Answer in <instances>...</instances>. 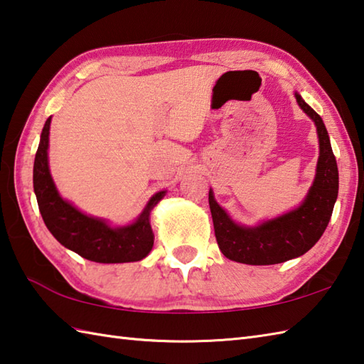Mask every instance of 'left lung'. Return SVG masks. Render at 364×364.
Instances as JSON below:
<instances>
[{"label": "left lung", "mask_w": 364, "mask_h": 364, "mask_svg": "<svg viewBox=\"0 0 364 364\" xmlns=\"http://www.w3.org/2000/svg\"><path fill=\"white\" fill-rule=\"evenodd\" d=\"M299 107L313 119L318 138L316 176L305 199L279 217L245 226L231 218L209 190V205L218 247L231 261L248 265H272L299 257L314 247L331 218L339 188L336 159L322 117L295 92Z\"/></svg>", "instance_id": "1"}]
</instances>
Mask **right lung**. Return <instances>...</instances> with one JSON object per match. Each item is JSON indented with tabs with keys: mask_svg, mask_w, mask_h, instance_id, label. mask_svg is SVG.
Masks as SVG:
<instances>
[{
	"mask_svg": "<svg viewBox=\"0 0 364 364\" xmlns=\"http://www.w3.org/2000/svg\"><path fill=\"white\" fill-rule=\"evenodd\" d=\"M51 116L43 125L37 147L33 183L43 223L55 239L73 253L92 262H136L151 253L154 232L151 212L166 195L161 190L151 196L138 218L125 226H113L107 220L91 217L64 199L56 188L48 166V135Z\"/></svg>",
	"mask_w": 364,
	"mask_h": 364,
	"instance_id": "obj_1",
	"label": "right lung"
}]
</instances>
